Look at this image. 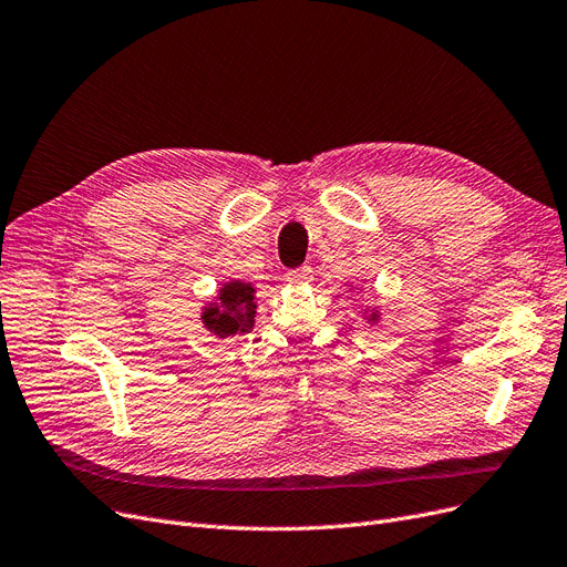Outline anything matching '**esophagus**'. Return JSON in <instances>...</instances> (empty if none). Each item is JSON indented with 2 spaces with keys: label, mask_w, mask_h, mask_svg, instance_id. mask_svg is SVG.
I'll use <instances>...</instances> for the list:
<instances>
[{
  "label": "esophagus",
  "mask_w": 567,
  "mask_h": 567,
  "mask_svg": "<svg viewBox=\"0 0 567 567\" xmlns=\"http://www.w3.org/2000/svg\"><path fill=\"white\" fill-rule=\"evenodd\" d=\"M311 279H315V271H311V267H307V265L288 271V281L290 284H309Z\"/></svg>",
  "instance_id": "esophagus-1"
}]
</instances>
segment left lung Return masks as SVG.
<instances>
[{"label":"left lung","instance_id":"8db88e82","mask_svg":"<svg viewBox=\"0 0 567 567\" xmlns=\"http://www.w3.org/2000/svg\"><path fill=\"white\" fill-rule=\"evenodd\" d=\"M361 317H363V321H365L368 326H378L380 319H382V311H380L378 307H365V309L361 311Z\"/></svg>","mask_w":567,"mask_h":567}]
</instances>
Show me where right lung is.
<instances>
[{"label":"right lung","mask_w":567,"mask_h":567,"mask_svg":"<svg viewBox=\"0 0 567 567\" xmlns=\"http://www.w3.org/2000/svg\"><path fill=\"white\" fill-rule=\"evenodd\" d=\"M256 288L246 281L231 279L218 288L216 298L202 307V323L218 340L250 333V328L256 326Z\"/></svg>","instance_id":"right-lung-1"}]
</instances>
